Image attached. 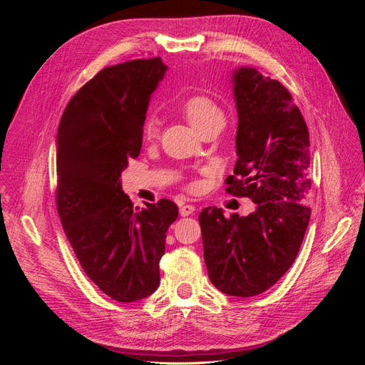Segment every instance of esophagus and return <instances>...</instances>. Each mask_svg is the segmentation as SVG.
I'll return each instance as SVG.
<instances>
[{"label":"esophagus","mask_w":365,"mask_h":365,"mask_svg":"<svg viewBox=\"0 0 365 365\" xmlns=\"http://www.w3.org/2000/svg\"><path fill=\"white\" fill-rule=\"evenodd\" d=\"M195 207L193 205H190V204H185V205H182L181 208H180V215L182 216V217H185V216H190V215H193L195 213Z\"/></svg>","instance_id":"esophagus-1"}]
</instances>
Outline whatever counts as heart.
Listing matches in <instances>:
<instances>
[{
	"instance_id": "b5f03b06",
	"label": "heart",
	"mask_w": 365,
	"mask_h": 365,
	"mask_svg": "<svg viewBox=\"0 0 365 365\" xmlns=\"http://www.w3.org/2000/svg\"><path fill=\"white\" fill-rule=\"evenodd\" d=\"M182 114L189 121L190 126L202 134L204 130L215 128V126H224V113L222 109L217 106V103L207 96H192L187 98L185 103L182 105ZM158 132L157 120L149 118L145 126V135L146 138H155Z\"/></svg>"
}]
</instances>
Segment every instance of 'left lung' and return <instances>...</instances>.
<instances>
[{
    "mask_svg": "<svg viewBox=\"0 0 365 365\" xmlns=\"http://www.w3.org/2000/svg\"><path fill=\"white\" fill-rule=\"evenodd\" d=\"M237 109L235 175L227 192L257 204L248 216L200 215L208 277L228 295L252 297L279 282L300 251L311 217L307 204L309 130L286 88L252 67L235 70Z\"/></svg>",
    "mask_w": 365,
    "mask_h": 365,
    "instance_id": "left-lung-1",
    "label": "left lung"
}]
</instances>
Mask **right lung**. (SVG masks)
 I'll list each match as a JSON object with an SVG mask.
<instances>
[{"label": "right lung", "mask_w": 365, "mask_h": 365, "mask_svg": "<svg viewBox=\"0 0 365 365\" xmlns=\"http://www.w3.org/2000/svg\"><path fill=\"white\" fill-rule=\"evenodd\" d=\"M168 67L160 58L98 71L68 102L56 137V205L85 274L115 302L155 292L165 233L178 217L169 200L134 207L120 176L137 158L152 94Z\"/></svg>", "instance_id": "right-lung-1"}]
</instances>
